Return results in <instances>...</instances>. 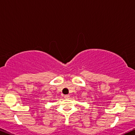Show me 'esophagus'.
Returning a JSON list of instances; mask_svg holds the SVG:
<instances>
[{"label": "esophagus", "instance_id": "esophagus-1", "mask_svg": "<svg viewBox=\"0 0 135 135\" xmlns=\"http://www.w3.org/2000/svg\"><path fill=\"white\" fill-rule=\"evenodd\" d=\"M64 97H65V98H70V95H65L64 96Z\"/></svg>", "mask_w": 135, "mask_h": 135}]
</instances>
